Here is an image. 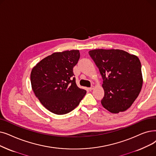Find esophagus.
Here are the masks:
<instances>
[{"mask_svg": "<svg viewBox=\"0 0 156 156\" xmlns=\"http://www.w3.org/2000/svg\"><path fill=\"white\" fill-rule=\"evenodd\" d=\"M94 89V85H92L90 88H89V90H93Z\"/></svg>", "mask_w": 156, "mask_h": 156, "instance_id": "obj_1", "label": "esophagus"}]
</instances>
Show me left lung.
Wrapping results in <instances>:
<instances>
[{"label": "left lung", "mask_w": 156, "mask_h": 156, "mask_svg": "<svg viewBox=\"0 0 156 156\" xmlns=\"http://www.w3.org/2000/svg\"><path fill=\"white\" fill-rule=\"evenodd\" d=\"M89 53L103 80V106L113 113L126 111L138 98L143 84L138 57L115 49H96Z\"/></svg>", "instance_id": "1"}]
</instances>
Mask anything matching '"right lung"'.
I'll return each instance as SVG.
<instances>
[{
    "label": "right lung",
    "instance_id": "add662e5",
    "mask_svg": "<svg viewBox=\"0 0 156 156\" xmlns=\"http://www.w3.org/2000/svg\"><path fill=\"white\" fill-rule=\"evenodd\" d=\"M80 57L79 50L55 52L41 60L30 73L32 89L47 110L57 115L73 110L87 91L80 89L73 67Z\"/></svg>",
    "mask_w": 156,
    "mask_h": 156
}]
</instances>
